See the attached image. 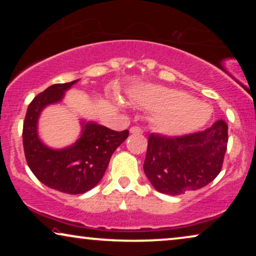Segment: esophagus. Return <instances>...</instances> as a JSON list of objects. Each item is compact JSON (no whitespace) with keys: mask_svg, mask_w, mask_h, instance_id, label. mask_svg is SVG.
<instances>
[{"mask_svg":"<svg viewBox=\"0 0 256 256\" xmlns=\"http://www.w3.org/2000/svg\"><path fill=\"white\" fill-rule=\"evenodd\" d=\"M130 132L132 134H142L143 130H142V128L138 127V126H134V127L130 128Z\"/></svg>","mask_w":256,"mask_h":256,"instance_id":"obj_1","label":"esophagus"}]
</instances>
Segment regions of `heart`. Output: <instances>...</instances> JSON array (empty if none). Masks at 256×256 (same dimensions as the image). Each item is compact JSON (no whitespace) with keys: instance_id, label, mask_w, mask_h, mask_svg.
<instances>
[{"instance_id":"b5f03b06","label":"heart","mask_w":256,"mask_h":256,"mask_svg":"<svg viewBox=\"0 0 256 256\" xmlns=\"http://www.w3.org/2000/svg\"><path fill=\"white\" fill-rule=\"evenodd\" d=\"M135 101L155 113L157 130L166 135H182L200 128L211 118V108L190 94L160 86H144L136 90Z\"/></svg>"}]
</instances>
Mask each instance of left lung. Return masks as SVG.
Segmentation results:
<instances>
[{
	"label": "left lung",
	"mask_w": 256,
	"mask_h": 256,
	"mask_svg": "<svg viewBox=\"0 0 256 256\" xmlns=\"http://www.w3.org/2000/svg\"><path fill=\"white\" fill-rule=\"evenodd\" d=\"M228 142V126L218 120L202 132L182 136L150 134L146 176L160 194L178 196L202 188L218 176Z\"/></svg>",
	"instance_id": "left-lung-1"
}]
</instances>
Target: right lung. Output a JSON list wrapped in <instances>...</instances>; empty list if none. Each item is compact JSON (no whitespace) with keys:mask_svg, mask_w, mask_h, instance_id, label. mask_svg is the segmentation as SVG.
Segmentation results:
<instances>
[{"mask_svg":"<svg viewBox=\"0 0 256 256\" xmlns=\"http://www.w3.org/2000/svg\"><path fill=\"white\" fill-rule=\"evenodd\" d=\"M78 82L54 84L34 96L23 124V146L30 170L42 183L68 194L90 190L106 172L110 160L129 132H115L94 122H82V134L65 149L48 148L37 134V121L48 104L59 102L65 90Z\"/></svg>","mask_w":256,"mask_h":256,"instance_id":"1","label":"right lung"}]
</instances>
